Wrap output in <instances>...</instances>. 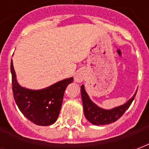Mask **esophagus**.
<instances>
[{
    "mask_svg": "<svg viewBox=\"0 0 149 149\" xmlns=\"http://www.w3.org/2000/svg\"><path fill=\"white\" fill-rule=\"evenodd\" d=\"M86 76V72L84 70H80L77 72V74L75 76V81L77 83H81L82 81H84V78Z\"/></svg>",
    "mask_w": 149,
    "mask_h": 149,
    "instance_id": "esophagus-1",
    "label": "esophagus"
}]
</instances>
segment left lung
Wrapping results in <instances>:
<instances>
[{"mask_svg": "<svg viewBox=\"0 0 149 149\" xmlns=\"http://www.w3.org/2000/svg\"><path fill=\"white\" fill-rule=\"evenodd\" d=\"M81 93L84 116L88 120L94 125H109L116 121L131 105L136 93H135L131 99H129L126 103L120 106L116 107L112 109H104L97 106L96 104L92 101L84 89V84L81 86Z\"/></svg>", "mask_w": 149, "mask_h": 149, "instance_id": "1", "label": "left lung"}]
</instances>
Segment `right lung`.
Listing matches in <instances>:
<instances>
[{"instance_id": "right-lung-1", "label": "right lung", "mask_w": 149, "mask_h": 149, "mask_svg": "<svg viewBox=\"0 0 149 149\" xmlns=\"http://www.w3.org/2000/svg\"><path fill=\"white\" fill-rule=\"evenodd\" d=\"M12 86L15 102L22 114L35 125L49 126L54 124L60 114L65 90L73 77L58 81L39 90L21 86L17 80L11 61Z\"/></svg>"}]
</instances>
